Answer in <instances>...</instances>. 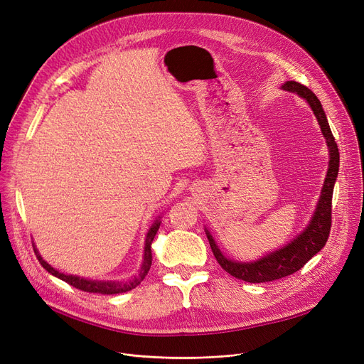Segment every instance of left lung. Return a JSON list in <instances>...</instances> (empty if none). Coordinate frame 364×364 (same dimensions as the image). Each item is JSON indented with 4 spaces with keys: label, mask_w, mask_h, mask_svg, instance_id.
Instances as JSON below:
<instances>
[{
    "label": "left lung",
    "mask_w": 364,
    "mask_h": 364,
    "mask_svg": "<svg viewBox=\"0 0 364 364\" xmlns=\"http://www.w3.org/2000/svg\"><path fill=\"white\" fill-rule=\"evenodd\" d=\"M282 88L284 91L295 92L299 97L305 99V102L310 105L311 110L314 112L320 129L323 132V137L326 139L329 147V168L326 178H324L323 183L317 208L313 218L310 220V224L305 227L304 232H301L294 240H291L288 245L280 247L277 251L267 254L254 262H242L230 259L223 255L213 235L205 228L206 237L209 240V245H211L214 257L223 267V270H225L228 274H232L236 279L250 283L272 282L301 270L302 267L307 264L324 245H326L332 225V195L339 171V150L335 143L328 118L326 114H324V110L321 107L320 100L317 99V95L310 88L295 81L284 82Z\"/></svg>",
    "instance_id": "left-lung-1"
}]
</instances>
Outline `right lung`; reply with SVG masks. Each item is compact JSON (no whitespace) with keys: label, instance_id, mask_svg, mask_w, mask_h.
<instances>
[{"label":"right lung","instance_id":"right-lung-1","mask_svg":"<svg viewBox=\"0 0 364 364\" xmlns=\"http://www.w3.org/2000/svg\"><path fill=\"white\" fill-rule=\"evenodd\" d=\"M159 218L151 224L150 230L147 232L146 243H144V257H143V264L140 267V270H139V273L136 276L131 277L129 280H124V282H117V280H106V282L105 280H88V279L78 277V276L65 274V273L57 272L55 269H53V267L47 261H44L43 257L40 255V252H38V250L32 243L33 252H35L38 261H40V264L44 267V269L50 274L59 277L60 280L69 283L70 286H73V288H76V289L84 291V292H90V294H103V295H113V294L128 292V291H131L134 288H137V286L146 277L147 272L150 270V265H151V242H153V239H155V236H156V233L159 230V225H161Z\"/></svg>","mask_w":364,"mask_h":364}]
</instances>
